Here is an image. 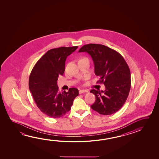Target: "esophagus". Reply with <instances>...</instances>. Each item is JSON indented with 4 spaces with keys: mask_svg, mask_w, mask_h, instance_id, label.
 Returning a JSON list of instances; mask_svg holds the SVG:
<instances>
[{
    "mask_svg": "<svg viewBox=\"0 0 159 159\" xmlns=\"http://www.w3.org/2000/svg\"><path fill=\"white\" fill-rule=\"evenodd\" d=\"M87 92H88V90H86V89H82V90H80L79 93V94H82V93H87Z\"/></svg>",
    "mask_w": 159,
    "mask_h": 159,
    "instance_id": "1",
    "label": "esophagus"
}]
</instances>
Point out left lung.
<instances>
[{
    "label": "left lung",
    "mask_w": 159,
    "mask_h": 159,
    "mask_svg": "<svg viewBox=\"0 0 159 159\" xmlns=\"http://www.w3.org/2000/svg\"><path fill=\"white\" fill-rule=\"evenodd\" d=\"M79 52L91 56L95 74L100 77L97 83L106 87L104 91L90 90L95 96L91 108L100 114H114L125 103L131 89V73L125 60L116 51L100 44L84 45Z\"/></svg>",
    "instance_id": "obj_1"
}]
</instances>
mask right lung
<instances>
[{
  "label": "right lung",
  "mask_w": 159,
  "mask_h": 159,
  "mask_svg": "<svg viewBox=\"0 0 159 159\" xmlns=\"http://www.w3.org/2000/svg\"><path fill=\"white\" fill-rule=\"evenodd\" d=\"M78 47L51 49L39 60L31 71L30 90L38 108L48 117H63L71 109L73 101L79 95L76 88L61 93L57 85L58 77L64 73L66 59Z\"/></svg>",
  "instance_id": "1"
}]
</instances>
